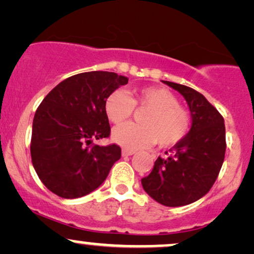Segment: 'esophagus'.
<instances>
[{
	"mask_svg": "<svg viewBox=\"0 0 254 254\" xmlns=\"http://www.w3.org/2000/svg\"><path fill=\"white\" fill-rule=\"evenodd\" d=\"M133 153H136L133 150H130V149H123V150H122V156H123V157L132 156Z\"/></svg>",
	"mask_w": 254,
	"mask_h": 254,
	"instance_id": "obj_1",
	"label": "esophagus"
}]
</instances>
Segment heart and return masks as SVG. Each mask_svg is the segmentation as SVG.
<instances>
[{
    "label": "heart",
    "mask_w": 254,
    "mask_h": 254,
    "mask_svg": "<svg viewBox=\"0 0 254 254\" xmlns=\"http://www.w3.org/2000/svg\"><path fill=\"white\" fill-rule=\"evenodd\" d=\"M134 107L147 112L140 124L127 123L112 131L115 143L130 150L147 147L156 142L171 146L188 134L191 127L189 111L178 104L171 91L159 86H146L132 98L123 90H116L105 101V114L112 123L120 124L131 117Z\"/></svg>",
    "instance_id": "obj_1"
}]
</instances>
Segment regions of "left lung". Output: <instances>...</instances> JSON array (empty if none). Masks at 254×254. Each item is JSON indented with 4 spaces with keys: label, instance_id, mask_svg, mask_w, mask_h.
I'll return each mask as SVG.
<instances>
[{
    "label": "left lung",
    "instance_id": "obj_1",
    "mask_svg": "<svg viewBox=\"0 0 254 254\" xmlns=\"http://www.w3.org/2000/svg\"><path fill=\"white\" fill-rule=\"evenodd\" d=\"M185 98L191 114V129L170 149L168 158L155 162L142 179L144 191L165 206H184L200 199L212 188L225 157L224 118L200 92L163 81Z\"/></svg>",
    "mask_w": 254,
    "mask_h": 254
}]
</instances>
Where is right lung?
I'll use <instances>...</instances> for the list:
<instances>
[{"mask_svg":"<svg viewBox=\"0 0 254 254\" xmlns=\"http://www.w3.org/2000/svg\"><path fill=\"white\" fill-rule=\"evenodd\" d=\"M127 81L116 72L77 73L42 101L33 122L30 153L38 178L51 192L79 198L107 179L121 158V147L91 143L110 134L105 101Z\"/></svg>","mask_w":254,"mask_h":254,"instance_id":"1","label":"right lung"}]
</instances>
